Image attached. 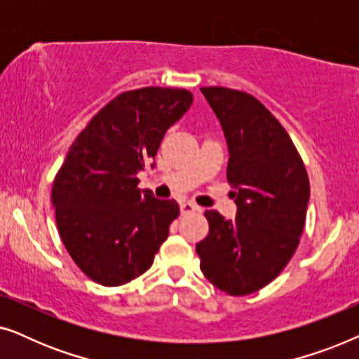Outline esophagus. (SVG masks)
I'll list each match as a JSON object with an SVG mask.
<instances>
[{"label": "esophagus", "instance_id": "34e87169", "mask_svg": "<svg viewBox=\"0 0 359 359\" xmlns=\"http://www.w3.org/2000/svg\"><path fill=\"white\" fill-rule=\"evenodd\" d=\"M180 209H181V214H191V212H198V210H199L198 205L189 203V201H184V203H181Z\"/></svg>", "mask_w": 359, "mask_h": 359}]
</instances>
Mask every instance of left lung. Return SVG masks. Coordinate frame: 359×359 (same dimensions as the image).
<instances>
[{
  "instance_id": "8db88e82",
  "label": "left lung",
  "mask_w": 359,
  "mask_h": 359,
  "mask_svg": "<svg viewBox=\"0 0 359 359\" xmlns=\"http://www.w3.org/2000/svg\"><path fill=\"white\" fill-rule=\"evenodd\" d=\"M222 126L235 219L205 210L208 237L196 245L204 276L230 296L273 281L292 258L306 225L311 184L291 137L257 97L201 88Z\"/></svg>"
}]
</instances>
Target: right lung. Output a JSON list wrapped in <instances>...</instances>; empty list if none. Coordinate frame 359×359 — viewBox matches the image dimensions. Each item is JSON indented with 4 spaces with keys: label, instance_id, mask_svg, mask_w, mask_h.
<instances>
[{
    "label": "right lung",
    "instance_id": "add662e5",
    "mask_svg": "<svg viewBox=\"0 0 359 359\" xmlns=\"http://www.w3.org/2000/svg\"><path fill=\"white\" fill-rule=\"evenodd\" d=\"M193 102L188 90L149 86L102 107L68 150L52 188L58 233L78 268L102 286L144 274L178 217L175 199L137 188L165 132Z\"/></svg>",
    "mask_w": 359,
    "mask_h": 359
}]
</instances>
